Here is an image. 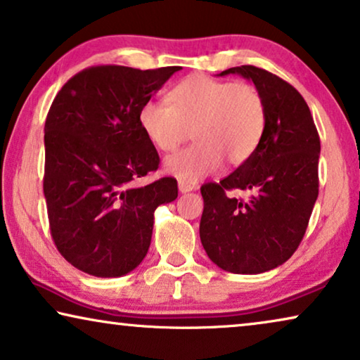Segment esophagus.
<instances>
[{
  "label": "esophagus",
  "instance_id": "esophagus-1",
  "mask_svg": "<svg viewBox=\"0 0 360 360\" xmlns=\"http://www.w3.org/2000/svg\"><path fill=\"white\" fill-rule=\"evenodd\" d=\"M179 190L181 191V193H188V191L196 190V185L188 184V181H184V180H179Z\"/></svg>",
  "mask_w": 360,
  "mask_h": 360
}]
</instances>
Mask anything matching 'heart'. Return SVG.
<instances>
[{
    "mask_svg": "<svg viewBox=\"0 0 360 360\" xmlns=\"http://www.w3.org/2000/svg\"><path fill=\"white\" fill-rule=\"evenodd\" d=\"M167 103L149 100L139 110V126L155 149L175 150L188 139L195 144L165 159L167 174L195 184L223 165L248 162L262 141L267 106L250 83L191 75L172 88Z\"/></svg>",
    "mask_w": 360,
    "mask_h": 360,
    "instance_id": "obj_1",
    "label": "heart"
}]
</instances>
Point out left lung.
I'll use <instances>...</instances> for the list:
<instances>
[{
  "label": "left lung",
  "mask_w": 360,
  "mask_h": 360,
  "mask_svg": "<svg viewBox=\"0 0 360 360\" xmlns=\"http://www.w3.org/2000/svg\"><path fill=\"white\" fill-rule=\"evenodd\" d=\"M229 73L259 88L267 126L248 162L219 184L201 186L200 239L226 272L262 274L287 262L302 243L318 198L321 146L307 101L290 83L254 65L228 68L219 77ZM228 189L253 195L238 200L225 195Z\"/></svg>",
  "instance_id": "8db88e82"
}]
</instances>
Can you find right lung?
Masks as SVG:
<instances>
[{"label": "right lung", "mask_w": 360, "mask_h": 360, "mask_svg": "<svg viewBox=\"0 0 360 360\" xmlns=\"http://www.w3.org/2000/svg\"><path fill=\"white\" fill-rule=\"evenodd\" d=\"M179 67L82 70L57 93L46 120V196L51 234L73 267L95 277L129 274L149 250L157 206L179 196L172 176L132 181L159 167L139 110Z\"/></svg>", "instance_id": "add662e5"}]
</instances>
